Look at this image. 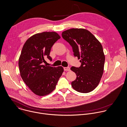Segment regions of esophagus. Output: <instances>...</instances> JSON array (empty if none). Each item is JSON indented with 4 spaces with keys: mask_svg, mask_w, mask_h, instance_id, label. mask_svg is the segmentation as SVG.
Wrapping results in <instances>:
<instances>
[{
    "mask_svg": "<svg viewBox=\"0 0 127 127\" xmlns=\"http://www.w3.org/2000/svg\"><path fill=\"white\" fill-rule=\"evenodd\" d=\"M64 70L65 71H70V67H64Z\"/></svg>",
    "mask_w": 127,
    "mask_h": 127,
    "instance_id": "1",
    "label": "esophagus"
}]
</instances>
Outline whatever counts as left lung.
Returning a JSON list of instances; mask_svg holds the SVG:
<instances>
[{
    "label": "left lung",
    "instance_id": "8db88e82",
    "mask_svg": "<svg viewBox=\"0 0 127 127\" xmlns=\"http://www.w3.org/2000/svg\"><path fill=\"white\" fill-rule=\"evenodd\" d=\"M62 36L71 46L74 56L80 59V67L71 68L77 76L71 83L72 87L83 93L93 91L103 72L105 56L101 44L90 32L82 28L66 30Z\"/></svg>",
    "mask_w": 127,
    "mask_h": 127
}]
</instances>
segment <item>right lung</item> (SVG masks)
Wrapping results in <instances>:
<instances>
[{
    "label": "right lung",
    "instance_id": "right-lung-1",
    "mask_svg": "<svg viewBox=\"0 0 127 127\" xmlns=\"http://www.w3.org/2000/svg\"><path fill=\"white\" fill-rule=\"evenodd\" d=\"M60 38L54 32L36 34L26 41L19 60L21 76L36 95L45 96L53 91L64 71L62 66L42 65L48 58L50 61L51 49Z\"/></svg>",
    "mask_w": 127,
    "mask_h": 127
}]
</instances>
